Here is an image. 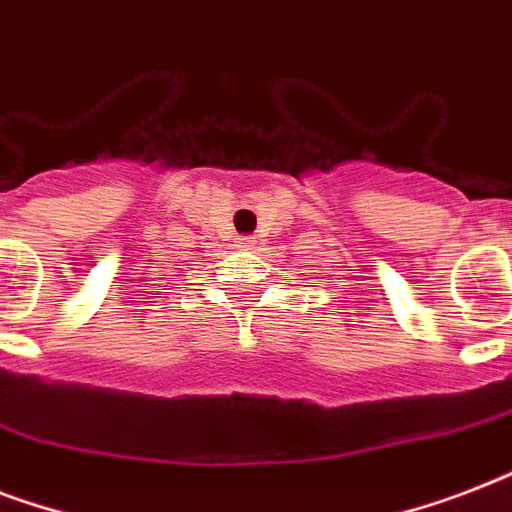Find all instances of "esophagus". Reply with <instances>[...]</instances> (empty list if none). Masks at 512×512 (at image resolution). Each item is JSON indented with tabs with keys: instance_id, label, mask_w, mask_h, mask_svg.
<instances>
[{
	"instance_id": "obj_1",
	"label": "esophagus",
	"mask_w": 512,
	"mask_h": 512,
	"mask_svg": "<svg viewBox=\"0 0 512 512\" xmlns=\"http://www.w3.org/2000/svg\"><path fill=\"white\" fill-rule=\"evenodd\" d=\"M239 247L252 249V247H255V239H252V236H241V239H239Z\"/></svg>"
}]
</instances>
